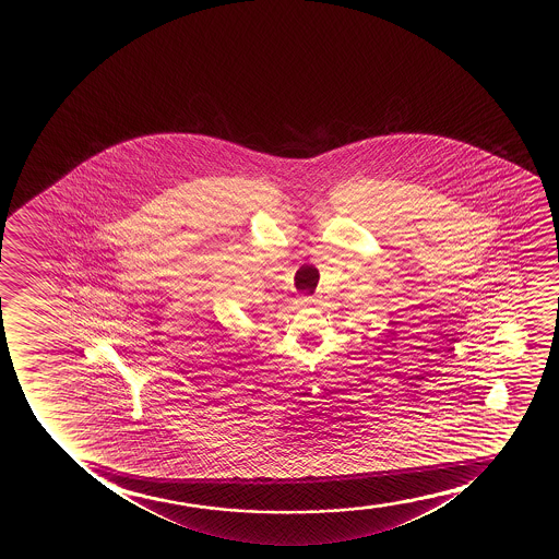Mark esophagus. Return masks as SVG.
Masks as SVG:
<instances>
[{
    "label": "esophagus",
    "instance_id": "esophagus-1",
    "mask_svg": "<svg viewBox=\"0 0 559 559\" xmlns=\"http://www.w3.org/2000/svg\"><path fill=\"white\" fill-rule=\"evenodd\" d=\"M298 304L301 307L313 306L314 298L313 296H299Z\"/></svg>",
    "mask_w": 559,
    "mask_h": 559
}]
</instances>
